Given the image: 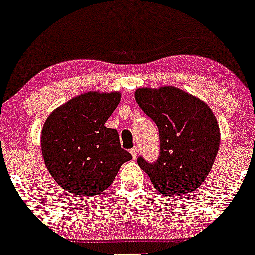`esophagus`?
Masks as SVG:
<instances>
[{"instance_id": "esophagus-1", "label": "esophagus", "mask_w": 255, "mask_h": 255, "mask_svg": "<svg viewBox=\"0 0 255 255\" xmlns=\"http://www.w3.org/2000/svg\"><path fill=\"white\" fill-rule=\"evenodd\" d=\"M130 153H131V156H133L134 159H136L137 154H139V151H137V147H133V148H131Z\"/></svg>"}]
</instances>
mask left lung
<instances>
[{
  "label": "left lung",
  "instance_id": "8db88e82",
  "mask_svg": "<svg viewBox=\"0 0 255 255\" xmlns=\"http://www.w3.org/2000/svg\"><path fill=\"white\" fill-rule=\"evenodd\" d=\"M135 101L159 130L156 163L142 157L137 164L154 188L166 197H180L200 187L218 153L221 130L210 107L175 86L140 87Z\"/></svg>",
  "mask_w": 255,
  "mask_h": 255
}]
</instances>
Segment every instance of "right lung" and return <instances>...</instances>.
Returning a JSON list of instances; mask_svg holds the SVG:
<instances>
[{
	"label": "right lung",
	"instance_id": "right-lung-1",
	"mask_svg": "<svg viewBox=\"0 0 255 255\" xmlns=\"http://www.w3.org/2000/svg\"><path fill=\"white\" fill-rule=\"evenodd\" d=\"M121 99L119 91H89L56 108L43 125L40 147L46 169L66 192L101 194L125 162L119 134L104 126Z\"/></svg>",
	"mask_w": 255,
	"mask_h": 255
}]
</instances>
